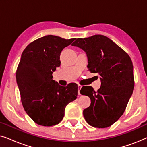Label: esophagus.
I'll return each instance as SVG.
<instances>
[{
	"mask_svg": "<svg viewBox=\"0 0 147 147\" xmlns=\"http://www.w3.org/2000/svg\"><path fill=\"white\" fill-rule=\"evenodd\" d=\"M82 85H78V94H79V95H80V90H81V88H82Z\"/></svg>",
	"mask_w": 147,
	"mask_h": 147,
	"instance_id": "1",
	"label": "esophagus"
}]
</instances>
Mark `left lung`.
<instances>
[{
  "label": "left lung",
  "instance_id": "left-lung-1",
  "mask_svg": "<svg viewBox=\"0 0 147 147\" xmlns=\"http://www.w3.org/2000/svg\"><path fill=\"white\" fill-rule=\"evenodd\" d=\"M71 45L86 52L88 69L98 74L101 80L97 92L91 86H83L80 90L91 100L90 106L83 111L84 118L95 128L110 126L123 114L133 92L132 60L119 46L102 35L78 38Z\"/></svg>",
  "mask_w": 147,
  "mask_h": 147
}]
</instances>
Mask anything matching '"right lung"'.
Wrapping results in <instances>:
<instances>
[{
    "instance_id": "1",
    "label": "right lung",
    "mask_w": 147,
    "mask_h": 147,
    "mask_svg": "<svg viewBox=\"0 0 147 147\" xmlns=\"http://www.w3.org/2000/svg\"><path fill=\"white\" fill-rule=\"evenodd\" d=\"M74 40L46 35L29 44L22 53L16 80L24 109L39 125L59 124L66 106L77 98V84L63 87L52 76L61 64V51Z\"/></svg>"
}]
</instances>
